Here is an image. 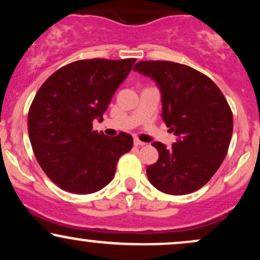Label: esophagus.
I'll list each match as a JSON object with an SVG mask.
<instances>
[{"label": "esophagus", "instance_id": "obj_1", "mask_svg": "<svg viewBox=\"0 0 260 260\" xmlns=\"http://www.w3.org/2000/svg\"><path fill=\"white\" fill-rule=\"evenodd\" d=\"M134 145H136V147H143V145H145V143L136 138V139H134Z\"/></svg>", "mask_w": 260, "mask_h": 260}]
</instances>
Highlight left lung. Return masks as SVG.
<instances>
[{
  "label": "left lung",
  "instance_id": "obj_1",
  "mask_svg": "<svg viewBox=\"0 0 260 260\" xmlns=\"http://www.w3.org/2000/svg\"><path fill=\"white\" fill-rule=\"evenodd\" d=\"M133 71L159 86L161 117L177 136L171 148L153 143L159 160L147 168L149 181L168 194L194 192L213 177L228 154L234 129L228 101L213 80L189 66L140 61Z\"/></svg>",
  "mask_w": 260,
  "mask_h": 260
}]
</instances>
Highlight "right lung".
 Wrapping results in <instances>:
<instances>
[{
  "mask_svg": "<svg viewBox=\"0 0 260 260\" xmlns=\"http://www.w3.org/2000/svg\"><path fill=\"white\" fill-rule=\"evenodd\" d=\"M136 58L82 59L66 64L40 86L28 113L29 138L39 165L59 188L77 194L103 189L112 181L132 136L92 131Z\"/></svg>",
  "mask_w": 260,
  "mask_h": 260,
  "instance_id": "add662e5",
  "label": "right lung"
}]
</instances>
